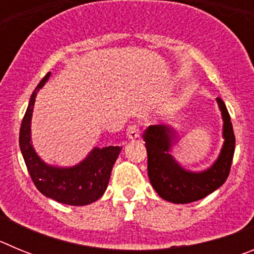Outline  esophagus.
Returning a JSON list of instances; mask_svg holds the SVG:
<instances>
[{"instance_id": "esophagus-1", "label": "esophagus", "mask_w": 254, "mask_h": 254, "mask_svg": "<svg viewBox=\"0 0 254 254\" xmlns=\"http://www.w3.org/2000/svg\"><path fill=\"white\" fill-rule=\"evenodd\" d=\"M127 137L131 138V140L140 137V128H138L137 126L136 125L128 126V128H127Z\"/></svg>"}]
</instances>
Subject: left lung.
<instances>
[{
  "instance_id": "8db88e82",
  "label": "left lung",
  "mask_w": 254,
  "mask_h": 254,
  "mask_svg": "<svg viewBox=\"0 0 254 254\" xmlns=\"http://www.w3.org/2000/svg\"><path fill=\"white\" fill-rule=\"evenodd\" d=\"M223 116L224 145L212 167L201 173L188 172L169 154L176 131L167 125L150 126L143 133L147 150V174L156 193L173 203H190L202 199L225 183L235 150V136L225 103L217 98Z\"/></svg>"
}]
</instances>
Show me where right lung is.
I'll return each mask as SVG.
<instances>
[{
	"instance_id": "1",
	"label": "right lung",
	"mask_w": 254,
	"mask_h": 254,
	"mask_svg": "<svg viewBox=\"0 0 254 254\" xmlns=\"http://www.w3.org/2000/svg\"><path fill=\"white\" fill-rule=\"evenodd\" d=\"M49 76L51 72L42 78L30 96L20 127V150L31 181L44 196L66 205H89L104 194L111 178L112 168L122 147H95L81 163L72 168H57L44 163L31 145L30 122L38 91L48 81Z\"/></svg>"
}]
</instances>
